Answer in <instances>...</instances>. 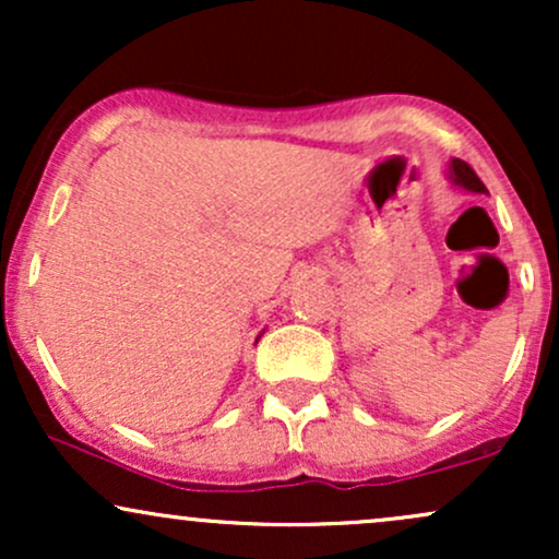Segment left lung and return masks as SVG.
Here are the masks:
<instances>
[{
  "mask_svg": "<svg viewBox=\"0 0 559 559\" xmlns=\"http://www.w3.org/2000/svg\"><path fill=\"white\" fill-rule=\"evenodd\" d=\"M452 173H454V181H457L460 186H465V189L486 191V186L476 176V170H473L467 163H463V159H452Z\"/></svg>",
  "mask_w": 559,
  "mask_h": 559,
  "instance_id": "obj_1",
  "label": "left lung"
}]
</instances>
